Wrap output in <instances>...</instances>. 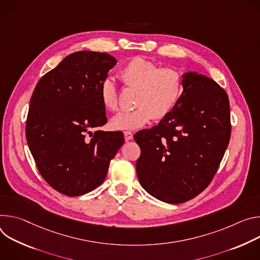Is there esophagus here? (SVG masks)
Returning <instances> with one entry per match:
<instances>
[{
  "label": "esophagus",
  "mask_w": 260,
  "mask_h": 260,
  "mask_svg": "<svg viewBox=\"0 0 260 260\" xmlns=\"http://www.w3.org/2000/svg\"><path fill=\"white\" fill-rule=\"evenodd\" d=\"M124 135H125V139L128 141V140H131L133 138V133L131 131H125L124 132Z\"/></svg>",
  "instance_id": "1"
}]
</instances>
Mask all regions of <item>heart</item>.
I'll return each mask as SVG.
<instances>
[{
  "mask_svg": "<svg viewBox=\"0 0 260 260\" xmlns=\"http://www.w3.org/2000/svg\"><path fill=\"white\" fill-rule=\"evenodd\" d=\"M126 88L136 89L135 108L121 111L110 125L118 130H133L147 125L153 118L162 120L174 110L183 93V76L174 68H160L154 62L136 56L119 71ZM100 100L109 111L119 108L118 89L111 78L100 85Z\"/></svg>",
  "mask_w": 260,
  "mask_h": 260,
  "instance_id": "obj_1",
  "label": "heart"
}]
</instances>
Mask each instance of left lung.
<instances>
[{
  "instance_id": "1",
  "label": "left lung",
  "mask_w": 260,
  "mask_h": 260,
  "mask_svg": "<svg viewBox=\"0 0 260 260\" xmlns=\"http://www.w3.org/2000/svg\"><path fill=\"white\" fill-rule=\"evenodd\" d=\"M229 100L212 78L183 74V93L167 117L134 139L141 154L136 161L140 185L167 204H183L213 180L230 139Z\"/></svg>"
}]
</instances>
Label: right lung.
<instances>
[{
  "instance_id": "1",
  "label": "right lung",
  "mask_w": 260,
  "mask_h": 260,
  "mask_svg": "<svg viewBox=\"0 0 260 260\" xmlns=\"http://www.w3.org/2000/svg\"><path fill=\"white\" fill-rule=\"evenodd\" d=\"M117 60L105 52L76 51L44 74L33 92L25 136L42 178L57 192L79 196L100 186L124 143L106 124L100 85Z\"/></svg>"
}]
</instances>
